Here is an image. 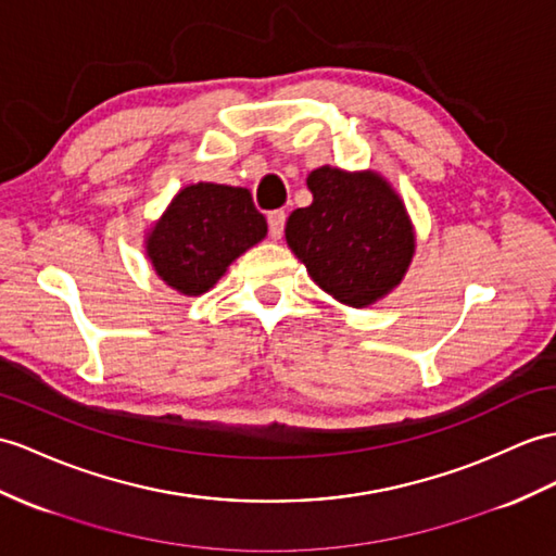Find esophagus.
I'll return each mask as SVG.
<instances>
[{
    "label": "esophagus",
    "instance_id": "obj_1",
    "mask_svg": "<svg viewBox=\"0 0 556 556\" xmlns=\"http://www.w3.org/2000/svg\"><path fill=\"white\" fill-rule=\"evenodd\" d=\"M286 219H288V214L282 212V210L268 212V233H270V238H274V240H280V236H282V228H286Z\"/></svg>",
    "mask_w": 556,
    "mask_h": 556
}]
</instances>
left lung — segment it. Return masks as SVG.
<instances>
[{"label":"left lung","mask_w":556,"mask_h":556,"mask_svg":"<svg viewBox=\"0 0 556 556\" xmlns=\"http://www.w3.org/2000/svg\"><path fill=\"white\" fill-rule=\"evenodd\" d=\"M314 202L290 214L286 240L332 300L365 308L401 286L415 256V226L382 174L323 165L306 176Z\"/></svg>","instance_id":"left-lung-1"}]
</instances>
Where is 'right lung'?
Listing matches in <instances>:
<instances>
[{"instance_id":"obj_1","label":"right lung","mask_w":556,"mask_h":556,"mask_svg":"<svg viewBox=\"0 0 556 556\" xmlns=\"http://www.w3.org/2000/svg\"><path fill=\"white\" fill-rule=\"evenodd\" d=\"M266 219L248 188L198 181L172 198L146 233L155 276L184 296L212 290L240 254L266 238Z\"/></svg>"}]
</instances>
